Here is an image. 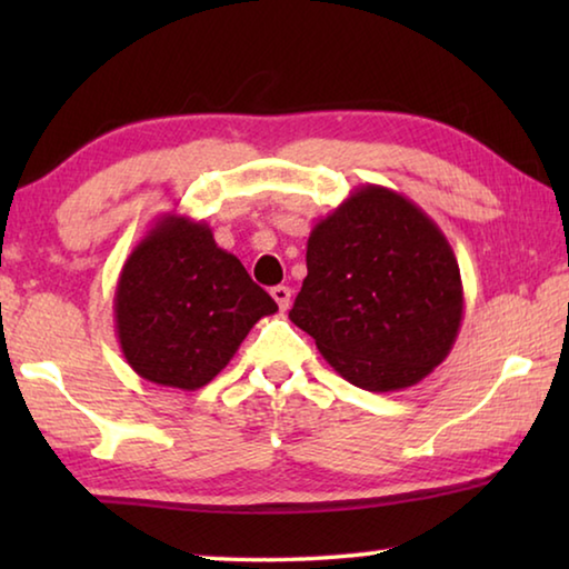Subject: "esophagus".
Instances as JSON below:
<instances>
[{"label":"esophagus","mask_w":569,"mask_h":569,"mask_svg":"<svg viewBox=\"0 0 569 569\" xmlns=\"http://www.w3.org/2000/svg\"><path fill=\"white\" fill-rule=\"evenodd\" d=\"M271 296H273V301L278 303L281 311H286V308L291 306V288H288V286H273Z\"/></svg>","instance_id":"obj_1"}]
</instances>
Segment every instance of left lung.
<instances>
[{"label":"left lung","mask_w":569,"mask_h":569,"mask_svg":"<svg viewBox=\"0 0 569 569\" xmlns=\"http://www.w3.org/2000/svg\"><path fill=\"white\" fill-rule=\"evenodd\" d=\"M306 268L288 319L353 387L407 389L449 356L465 316L457 256L401 192L356 188L313 226Z\"/></svg>","instance_id":"1"}]
</instances>
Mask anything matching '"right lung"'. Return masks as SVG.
I'll use <instances>...</instances> for the list:
<instances>
[{"label": "right lung", "instance_id": "1", "mask_svg": "<svg viewBox=\"0 0 569 569\" xmlns=\"http://www.w3.org/2000/svg\"><path fill=\"white\" fill-rule=\"evenodd\" d=\"M112 308L132 371L182 391L213 381L248 331L278 311L206 220L178 213L160 216L132 248Z\"/></svg>", "mask_w": 569, "mask_h": 569}]
</instances>
